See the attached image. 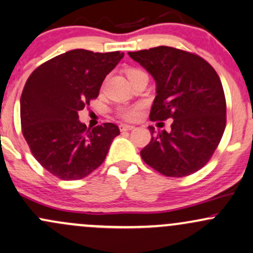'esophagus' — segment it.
Returning a JSON list of instances; mask_svg holds the SVG:
<instances>
[{
  "mask_svg": "<svg viewBox=\"0 0 253 253\" xmlns=\"http://www.w3.org/2000/svg\"><path fill=\"white\" fill-rule=\"evenodd\" d=\"M119 127H120L121 132H126V130H132L133 128H134V126H132V125H127V124H121Z\"/></svg>",
  "mask_w": 253,
  "mask_h": 253,
  "instance_id": "esophagus-1",
  "label": "esophagus"
}]
</instances>
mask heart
Instances as JSON below:
<instances>
[{"mask_svg":"<svg viewBox=\"0 0 253 253\" xmlns=\"http://www.w3.org/2000/svg\"><path fill=\"white\" fill-rule=\"evenodd\" d=\"M139 70L136 69H130L128 71V76L129 75L135 74ZM118 114L120 115L121 118L126 119V120H135L136 118L140 115V106H125V107H120L118 109Z\"/></svg>","mask_w":253,"mask_h":253,"instance_id":"b5f03b06","label":"heart"}]
</instances>
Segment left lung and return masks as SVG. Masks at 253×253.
Segmentation results:
<instances>
[{
	"label": "left lung",
	"instance_id": "obj_1",
	"mask_svg": "<svg viewBox=\"0 0 253 253\" xmlns=\"http://www.w3.org/2000/svg\"><path fill=\"white\" fill-rule=\"evenodd\" d=\"M156 81L151 121L172 119L171 130L149 126L151 141L143 161L169 177H184L205 167L226 127V100L216 71L190 52L158 46L128 52Z\"/></svg>",
	"mask_w": 253,
	"mask_h": 253
}]
</instances>
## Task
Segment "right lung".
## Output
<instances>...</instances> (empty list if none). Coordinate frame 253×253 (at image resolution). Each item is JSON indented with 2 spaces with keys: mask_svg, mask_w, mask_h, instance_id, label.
Listing matches in <instances>:
<instances>
[{
  "mask_svg": "<svg viewBox=\"0 0 253 253\" xmlns=\"http://www.w3.org/2000/svg\"><path fill=\"white\" fill-rule=\"evenodd\" d=\"M124 58L121 52L71 50L31 74L20 98V117L32 155L64 181L88 176L106 159L120 129L106 123L92 129L78 120L100 92L103 80Z\"/></svg>",
  "mask_w": 253,
  "mask_h": 253,
  "instance_id": "obj_1",
  "label": "right lung"
}]
</instances>
